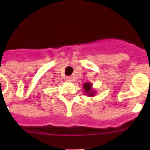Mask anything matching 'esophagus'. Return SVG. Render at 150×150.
<instances>
[{
    "mask_svg": "<svg viewBox=\"0 0 150 150\" xmlns=\"http://www.w3.org/2000/svg\"><path fill=\"white\" fill-rule=\"evenodd\" d=\"M67 80H68V82H72V78L71 77V76H68V77H67Z\"/></svg>",
    "mask_w": 150,
    "mask_h": 150,
    "instance_id": "esophagus-1",
    "label": "esophagus"
}]
</instances>
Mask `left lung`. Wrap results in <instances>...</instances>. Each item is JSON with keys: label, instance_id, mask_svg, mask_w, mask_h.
Returning a JSON list of instances; mask_svg holds the SVG:
<instances>
[{"label": "left lung", "instance_id": "obj_1", "mask_svg": "<svg viewBox=\"0 0 150 150\" xmlns=\"http://www.w3.org/2000/svg\"><path fill=\"white\" fill-rule=\"evenodd\" d=\"M92 86L93 85L91 83H89V82H86L83 85V89L85 90V93H86L88 96H94V95L96 94V91L92 89Z\"/></svg>", "mask_w": 150, "mask_h": 150}]
</instances>
